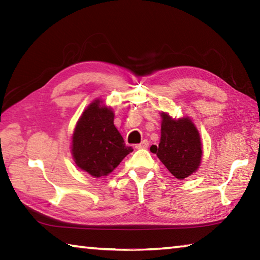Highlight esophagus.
<instances>
[{
  "label": "esophagus",
  "instance_id": "34e87169",
  "mask_svg": "<svg viewBox=\"0 0 260 260\" xmlns=\"http://www.w3.org/2000/svg\"><path fill=\"white\" fill-rule=\"evenodd\" d=\"M148 146H149V142H148V141H147V140H143L142 142H141V143L136 144L135 148H136V149H144V148H148Z\"/></svg>",
  "mask_w": 260,
  "mask_h": 260
}]
</instances>
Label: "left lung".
Instances as JSON below:
<instances>
[{
	"label": "left lung",
	"instance_id": "obj_1",
	"mask_svg": "<svg viewBox=\"0 0 260 260\" xmlns=\"http://www.w3.org/2000/svg\"><path fill=\"white\" fill-rule=\"evenodd\" d=\"M160 141L150 151L175 178L183 180L195 173L202 160V142L199 129L189 117L175 119L161 112Z\"/></svg>",
	"mask_w": 260,
	"mask_h": 260
}]
</instances>
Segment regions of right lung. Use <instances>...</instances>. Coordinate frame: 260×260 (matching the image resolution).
<instances>
[{
	"label": "right lung",
	"instance_id": "1",
	"mask_svg": "<svg viewBox=\"0 0 260 260\" xmlns=\"http://www.w3.org/2000/svg\"><path fill=\"white\" fill-rule=\"evenodd\" d=\"M111 108L98 99L86 108L72 134L71 152L79 169L94 178L107 177L133 151L113 124Z\"/></svg>",
	"mask_w": 260,
	"mask_h": 260
}]
</instances>
